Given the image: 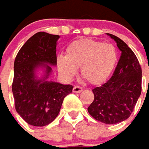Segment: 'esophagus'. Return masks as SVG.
<instances>
[{
	"label": "esophagus",
	"instance_id": "34e87169",
	"mask_svg": "<svg viewBox=\"0 0 149 149\" xmlns=\"http://www.w3.org/2000/svg\"><path fill=\"white\" fill-rule=\"evenodd\" d=\"M82 91H83V88L81 86H74V88H73V92L74 93H79V92H82Z\"/></svg>",
	"mask_w": 149,
	"mask_h": 149
}]
</instances>
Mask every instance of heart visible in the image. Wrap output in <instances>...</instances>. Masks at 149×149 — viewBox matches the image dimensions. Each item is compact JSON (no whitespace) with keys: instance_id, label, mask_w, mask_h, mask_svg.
Returning a JSON list of instances; mask_svg holds the SVG:
<instances>
[{"instance_id":"heart-1","label":"heart","mask_w":149,"mask_h":149,"mask_svg":"<svg viewBox=\"0 0 149 149\" xmlns=\"http://www.w3.org/2000/svg\"><path fill=\"white\" fill-rule=\"evenodd\" d=\"M118 60L116 47L93 39H79L70 43L65 51V58H57V68L66 79H72L77 69L83 79L91 85L106 82L113 72Z\"/></svg>"}]
</instances>
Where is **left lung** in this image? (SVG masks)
Segmentation results:
<instances>
[{
  "label": "left lung",
  "mask_w": 149,
  "mask_h": 149,
  "mask_svg": "<svg viewBox=\"0 0 149 149\" xmlns=\"http://www.w3.org/2000/svg\"><path fill=\"white\" fill-rule=\"evenodd\" d=\"M121 51L112 76L102 86L95 87L89 114L98 121L115 124L127 120L141 94L142 70L133 51L116 36L107 33Z\"/></svg>",
  "instance_id": "8db88e82"
}]
</instances>
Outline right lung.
Masks as SVG:
<instances>
[{
	"label": "right lung",
	"instance_id": "add662e5",
	"mask_svg": "<svg viewBox=\"0 0 149 149\" xmlns=\"http://www.w3.org/2000/svg\"><path fill=\"white\" fill-rule=\"evenodd\" d=\"M58 35L38 32L26 42L14 61L12 91L17 112L30 125L43 127L55 120L64 98L72 92V85L48 81L50 66L57 65L56 46ZM38 68L44 70L42 78Z\"/></svg>",
	"mask_w": 149,
	"mask_h": 149
}]
</instances>
